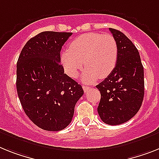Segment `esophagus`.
Instances as JSON below:
<instances>
[{"label":"esophagus","instance_id":"esophagus-1","mask_svg":"<svg viewBox=\"0 0 159 159\" xmlns=\"http://www.w3.org/2000/svg\"><path fill=\"white\" fill-rule=\"evenodd\" d=\"M82 88H83V90H85V91H88V90H90V87H89V86H82Z\"/></svg>","mask_w":159,"mask_h":159}]
</instances>
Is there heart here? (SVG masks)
Returning <instances> with one entry per match:
<instances>
[{"label":"heart","mask_w":159,"mask_h":159,"mask_svg":"<svg viewBox=\"0 0 159 159\" xmlns=\"http://www.w3.org/2000/svg\"><path fill=\"white\" fill-rule=\"evenodd\" d=\"M117 60L118 45L114 37L94 32L74 39L61 55L65 71L70 77H77L84 64L82 81L87 83L94 82L98 77L103 79L110 75Z\"/></svg>","instance_id":"b5f03b06"}]
</instances>
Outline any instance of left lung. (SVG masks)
I'll use <instances>...</instances> for the list:
<instances>
[{
	"label": "left lung",
	"instance_id": "obj_1",
	"mask_svg": "<svg viewBox=\"0 0 159 159\" xmlns=\"http://www.w3.org/2000/svg\"><path fill=\"white\" fill-rule=\"evenodd\" d=\"M118 45L114 70L96 86L101 94L98 113L105 124L118 125L139 111L144 98V69L135 45L125 34L110 28Z\"/></svg>",
	"mask_w": 159,
	"mask_h": 159
}]
</instances>
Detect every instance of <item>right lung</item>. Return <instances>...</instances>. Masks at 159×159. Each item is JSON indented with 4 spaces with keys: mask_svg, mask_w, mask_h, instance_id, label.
<instances>
[{
    "mask_svg": "<svg viewBox=\"0 0 159 159\" xmlns=\"http://www.w3.org/2000/svg\"><path fill=\"white\" fill-rule=\"evenodd\" d=\"M71 35L41 32L27 41L17 63L16 86L22 108L34 125L47 131L67 127L84 94L61 65V50Z\"/></svg>",
    "mask_w": 159,
    "mask_h": 159,
    "instance_id": "1",
    "label": "right lung"
}]
</instances>
